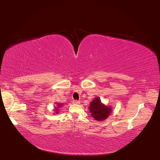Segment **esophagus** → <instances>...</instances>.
<instances>
[{"instance_id":"obj_1","label":"esophagus","mask_w":160,"mask_h":160,"mask_svg":"<svg viewBox=\"0 0 160 160\" xmlns=\"http://www.w3.org/2000/svg\"><path fill=\"white\" fill-rule=\"evenodd\" d=\"M72 103L74 104H79L80 103V101L78 100H73L72 101Z\"/></svg>"}]
</instances>
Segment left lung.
<instances>
[{
	"mask_svg": "<svg viewBox=\"0 0 160 160\" xmlns=\"http://www.w3.org/2000/svg\"><path fill=\"white\" fill-rule=\"evenodd\" d=\"M89 109L92 117L98 121H102L107 119L111 113V108L107 107L101 103L99 98H96L92 101L90 105Z\"/></svg>",
	"mask_w": 160,
	"mask_h": 160,
	"instance_id": "obj_1",
	"label": "left lung"
}]
</instances>
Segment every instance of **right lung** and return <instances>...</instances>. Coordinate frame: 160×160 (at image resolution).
<instances>
[{
    "mask_svg": "<svg viewBox=\"0 0 160 160\" xmlns=\"http://www.w3.org/2000/svg\"><path fill=\"white\" fill-rule=\"evenodd\" d=\"M57 105H58V106H61L60 104H57ZM55 111H57V110H55Z\"/></svg>",
    "mask_w": 160,
    "mask_h": 160,
    "instance_id": "1",
    "label": "right lung"
}]
</instances>
